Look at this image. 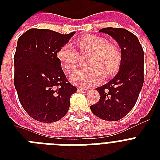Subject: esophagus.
Returning <instances> with one entry per match:
<instances>
[{
	"label": "esophagus",
	"instance_id": "esophagus-1",
	"mask_svg": "<svg viewBox=\"0 0 160 160\" xmlns=\"http://www.w3.org/2000/svg\"><path fill=\"white\" fill-rule=\"evenodd\" d=\"M78 90H79V91H80V92L84 93V94H85V93L88 92V89H86V88L79 87L78 88Z\"/></svg>",
	"mask_w": 160,
	"mask_h": 160
}]
</instances>
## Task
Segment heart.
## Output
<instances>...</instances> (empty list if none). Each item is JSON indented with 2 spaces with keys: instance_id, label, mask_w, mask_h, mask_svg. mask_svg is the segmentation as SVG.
Wrapping results in <instances>:
<instances>
[{
  "instance_id": "heart-1",
  "label": "heart",
  "mask_w": 160,
  "mask_h": 160,
  "mask_svg": "<svg viewBox=\"0 0 160 160\" xmlns=\"http://www.w3.org/2000/svg\"><path fill=\"white\" fill-rule=\"evenodd\" d=\"M77 45L80 52L90 53L87 60L90 66L80 69L70 76V81L75 85L92 86L100 82L104 75H111L119 69L121 62L119 47L104 37L87 35L78 39ZM57 58L67 72H73L77 67L80 55L72 45L67 43L58 51Z\"/></svg>"
}]
</instances>
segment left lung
Masks as SVG:
<instances>
[{"instance_id":"obj_1","label":"left lung","mask_w":160,"mask_h":160,"mask_svg":"<svg viewBox=\"0 0 160 160\" xmlns=\"http://www.w3.org/2000/svg\"><path fill=\"white\" fill-rule=\"evenodd\" d=\"M100 32L114 38L121 49V62L116 75L96 88L99 102L90 105L95 115L107 121H118L136 103L144 84V51L139 39L125 29L107 27Z\"/></svg>"}]
</instances>
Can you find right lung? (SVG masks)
Masks as SVG:
<instances>
[{
    "label": "right lung",
    "instance_id": "right-lung-1",
    "mask_svg": "<svg viewBox=\"0 0 160 160\" xmlns=\"http://www.w3.org/2000/svg\"><path fill=\"white\" fill-rule=\"evenodd\" d=\"M75 33L30 29L17 41L15 88L24 109L37 121H58L69 110L70 96L77 89L65 77L57 52Z\"/></svg>",
    "mask_w": 160,
    "mask_h": 160
}]
</instances>
